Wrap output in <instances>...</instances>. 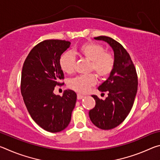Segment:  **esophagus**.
Wrapping results in <instances>:
<instances>
[{"label": "esophagus", "instance_id": "1", "mask_svg": "<svg viewBox=\"0 0 160 160\" xmlns=\"http://www.w3.org/2000/svg\"><path fill=\"white\" fill-rule=\"evenodd\" d=\"M77 98H78V99H83V98H84V96L81 95L80 94H78V95H77Z\"/></svg>", "mask_w": 160, "mask_h": 160}]
</instances>
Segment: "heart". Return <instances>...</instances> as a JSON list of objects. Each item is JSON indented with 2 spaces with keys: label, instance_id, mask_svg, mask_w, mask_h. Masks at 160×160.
<instances>
[{
  "label": "heart",
  "instance_id": "1",
  "mask_svg": "<svg viewBox=\"0 0 160 160\" xmlns=\"http://www.w3.org/2000/svg\"><path fill=\"white\" fill-rule=\"evenodd\" d=\"M78 55L81 58L91 62L90 71H94L99 78L109 76L114 67V58L109 53L106 52L102 45L95 43H86L79 48ZM75 58L72 53L66 52L60 59V66L63 72L70 74L74 71ZM96 84V78L94 75H82L71 79L68 82L70 89L75 92L85 94L90 88Z\"/></svg>",
  "mask_w": 160,
  "mask_h": 160
}]
</instances>
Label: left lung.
I'll use <instances>...</instances> for the list:
<instances>
[{"instance_id":"1","label":"left lung","mask_w":160,"mask_h":160,"mask_svg":"<svg viewBox=\"0 0 160 160\" xmlns=\"http://www.w3.org/2000/svg\"><path fill=\"white\" fill-rule=\"evenodd\" d=\"M94 39L107 42L112 47L114 67L108 79L98 88L100 92H107L108 97L103 100L92 95L96 104L89 116L97 128L109 130L120 125L131 112L138 90V77L134 64L122 45L106 36Z\"/></svg>"}]
</instances>
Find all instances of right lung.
<instances>
[{"label":"right lung","instance_id":"right-lung-1","mask_svg":"<svg viewBox=\"0 0 160 160\" xmlns=\"http://www.w3.org/2000/svg\"><path fill=\"white\" fill-rule=\"evenodd\" d=\"M70 42L49 39L32 48L24 63L21 75V93L32 119L45 131L57 132L70 123L77 94L66 90L63 96L53 93L61 85L63 72L60 58Z\"/></svg>","mask_w":160,"mask_h":160}]
</instances>
